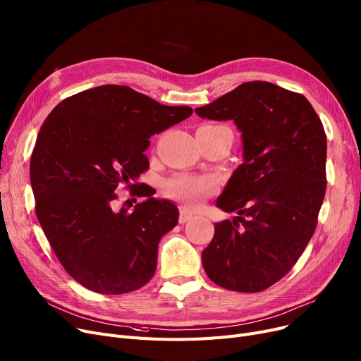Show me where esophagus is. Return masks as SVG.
<instances>
[{
    "label": "esophagus",
    "mask_w": 361,
    "mask_h": 361,
    "mask_svg": "<svg viewBox=\"0 0 361 361\" xmlns=\"http://www.w3.org/2000/svg\"><path fill=\"white\" fill-rule=\"evenodd\" d=\"M192 216H193V212H192V211L185 209V208H181V209H180V216H178V221H180V224H184V223L189 221V219H190Z\"/></svg>",
    "instance_id": "1"
}]
</instances>
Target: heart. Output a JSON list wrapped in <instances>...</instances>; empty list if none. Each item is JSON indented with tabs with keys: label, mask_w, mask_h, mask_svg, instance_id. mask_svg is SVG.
<instances>
[{
	"label": "heart",
	"mask_w": 361,
	"mask_h": 361,
	"mask_svg": "<svg viewBox=\"0 0 361 361\" xmlns=\"http://www.w3.org/2000/svg\"><path fill=\"white\" fill-rule=\"evenodd\" d=\"M205 128L216 127H214V125H207ZM215 189L216 184L212 178L189 174H180L172 177L164 185V190L169 197L187 203V205H196L200 200L212 195Z\"/></svg>",
	"instance_id": "b5f03b06"
}]
</instances>
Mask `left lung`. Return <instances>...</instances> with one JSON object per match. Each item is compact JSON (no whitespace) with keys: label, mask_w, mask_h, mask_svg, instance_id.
<instances>
[{"label":"left lung","mask_w":361,"mask_h":361,"mask_svg":"<svg viewBox=\"0 0 361 361\" xmlns=\"http://www.w3.org/2000/svg\"><path fill=\"white\" fill-rule=\"evenodd\" d=\"M195 112L231 119L243 143V164L216 199L238 216L215 224L203 269L218 286L261 292L293 267L314 234L326 193L323 123L302 94L265 81L245 82Z\"/></svg>","instance_id":"left-lung-1"}]
</instances>
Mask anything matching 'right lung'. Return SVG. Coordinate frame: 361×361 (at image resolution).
Instances as JSON below:
<instances>
[{
    "instance_id": "right-lung-1",
    "label": "right lung",
    "mask_w": 361,
    "mask_h": 361,
    "mask_svg": "<svg viewBox=\"0 0 361 361\" xmlns=\"http://www.w3.org/2000/svg\"><path fill=\"white\" fill-rule=\"evenodd\" d=\"M192 114L130 87L102 85L60 102L44 121L30 156L35 211L57 259L84 288L119 295L153 277L178 209L137 180L149 168V138ZM119 185L147 200L131 213L115 210Z\"/></svg>"
}]
</instances>
